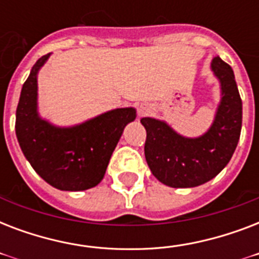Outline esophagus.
Segmentation results:
<instances>
[{"instance_id": "esophagus-1", "label": "esophagus", "mask_w": 259, "mask_h": 259, "mask_svg": "<svg viewBox=\"0 0 259 259\" xmlns=\"http://www.w3.org/2000/svg\"><path fill=\"white\" fill-rule=\"evenodd\" d=\"M150 113V107L148 105H145V103H142V105H140L137 107V114L138 117H145V115H148V114Z\"/></svg>"}]
</instances>
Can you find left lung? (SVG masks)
I'll list each match as a JSON object with an SVG mask.
<instances>
[{
	"label": "left lung",
	"mask_w": 259,
	"mask_h": 259,
	"mask_svg": "<svg viewBox=\"0 0 259 259\" xmlns=\"http://www.w3.org/2000/svg\"><path fill=\"white\" fill-rule=\"evenodd\" d=\"M211 71L221 86V101L208 130L185 137L162 119L145 117V158L153 176L172 188H192L221 173L233 157L242 129V101L233 68L219 56Z\"/></svg>",
	"instance_id": "left-lung-1"
}]
</instances>
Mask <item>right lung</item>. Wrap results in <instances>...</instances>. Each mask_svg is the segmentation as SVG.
I'll return each mask as SVG.
<instances>
[{
  "label": "right lung",
  "mask_w": 259,
  "mask_h": 259,
  "mask_svg": "<svg viewBox=\"0 0 259 259\" xmlns=\"http://www.w3.org/2000/svg\"><path fill=\"white\" fill-rule=\"evenodd\" d=\"M50 56L34 63L22 86L16 136L25 158L42 180L60 191H84L102 181L125 126L136 119L137 111L121 107L78 125H54L40 115L37 102L38 71Z\"/></svg>",
  "instance_id": "right-lung-1"
}]
</instances>
